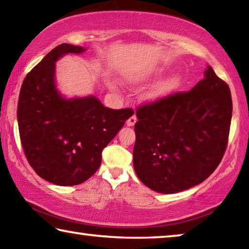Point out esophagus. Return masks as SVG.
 Returning <instances> with one entry per match:
<instances>
[{
    "mask_svg": "<svg viewBox=\"0 0 249 249\" xmlns=\"http://www.w3.org/2000/svg\"><path fill=\"white\" fill-rule=\"evenodd\" d=\"M136 122H137V117H136V115L134 114V115L130 116L127 121H126V124H127L128 126H134Z\"/></svg>",
    "mask_w": 249,
    "mask_h": 249,
    "instance_id": "1",
    "label": "esophagus"
}]
</instances>
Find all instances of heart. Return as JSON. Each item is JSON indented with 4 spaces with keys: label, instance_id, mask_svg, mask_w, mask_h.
Segmentation results:
<instances>
[{
    "label": "heart",
    "instance_id": "obj_1",
    "mask_svg": "<svg viewBox=\"0 0 249 249\" xmlns=\"http://www.w3.org/2000/svg\"><path fill=\"white\" fill-rule=\"evenodd\" d=\"M150 75L151 73L142 74L138 78V80H146L147 78H149ZM180 82V78L177 77V75H172V77L162 80V81H160L159 83L156 84L155 87L151 88L148 91V93H147L146 98L149 101H157L166 98V96L171 94L175 90L178 89Z\"/></svg>",
    "mask_w": 249,
    "mask_h": 249
}]
</instances>
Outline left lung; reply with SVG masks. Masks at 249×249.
Listing matches in <instances>:
<instances>
[{
    "mask_svg": "<svg viewBox=\"0 0 249 249\" xmlns=\"http://www.w3.org/2000/svg\"><path fill=\"white\" fill-rule=\"evenodd\" d=\"M231 111L230 88L210 66L190 91L138 107L133 150L138 178L166 195L203 182L224 156Z\"/></svg>",
    "mask_w": 249,
    "mask_h": 249,
    "instance_id": "1",
    "label": "left lung"
}]
</instances>
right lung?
<instances>
[{
	"mask_svg": "<svg viewBox=\"0 0 249 249\" xmlns=\"http://www.w3.org/2000/svg\"><path fill=\"white\" fill-rule=\"evenodd\" d=\"M80 46L61 44L24 79L18 104L20 142L29 165L57 185L84 182L99 169L102 150L134 114L105 107L95 96L62 98L54 84V64Z\"/></svg>",
	"mask_w": 249,
	"mask_h": 249,
	"instance_id": "right-lung-1",
	"label": "right lung"
}]
</instances>
